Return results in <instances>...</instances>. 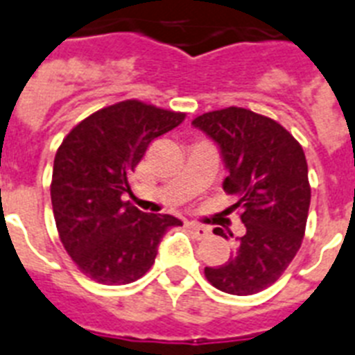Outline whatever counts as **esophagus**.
<instances>
[{"label":"esophagus","instance_id":"obj_1","mask_svg":"<svg viewBox=\"0 0 355 355\" xmlns=\"http://www.w3.org/2000/svg\"><path fill=\"white\" fill-rule=\"evenodd\" d=\"M189 230L193 233V237L196 239H205L210 235V230L207 226H202V224L198 223H189Z\"/></svg>","mask_w":355,"mask_h":355}]
</instances>
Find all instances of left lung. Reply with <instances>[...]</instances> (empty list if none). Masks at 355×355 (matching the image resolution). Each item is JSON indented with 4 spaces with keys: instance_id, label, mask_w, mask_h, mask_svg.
<instances>
[{
    "instance_id": "obj_1",
    "label": "left lung",
    "mask_w": 355,
    "mask_h": 355,
    "mask_svg": "<svg viewBox=\"0 0 355 355\" xmlns=\"http://www.w3.org/2000/svg\"><path fill=\"white\" fill-rule=\"evenodd\" d=\"M192 125L219 147L228 171L223 189L237 198L233 208L246 226L228 262L205 268V277L228 295H255L282 277L302 246L311 205L304 148L280 123L244 107L205 113Z\"/></svg>"
}]
</instances>
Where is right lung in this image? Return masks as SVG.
<instances>
[{"mask_svg":"<svg viewBox=\"0 0 355 355\" xmlns=\"http://www.w3.org/2000/svg\"><path fill=\"white\" fill-rule=\"evenodd\" d=\"M183 120L184 113L125 100L87 116L57 148L50 192L60 242L98 284L120 286L144 277L166 230L183 224L122 201L148 144Z\"/></svg>","mask_w":355,"mask_h":355,"instance_id":"add662e5","label":"right lung"}]
</instances>
